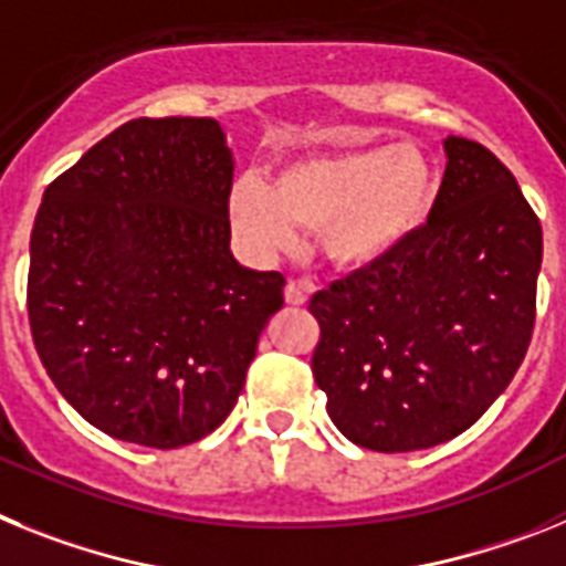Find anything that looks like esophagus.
I'll return each mask as SVG.
<instances>
[{
  "instance_id": "34e87169",
  "label": "esophagus",
  "mask_w": 566,
  "mask_h": 566,
  "mask_svg": "<svg viewBox=\"0 0 566 566\" xmlns=\"http://www.w3.org/2000/svg\"><path fill=\"white\" fill-rule=\"evenodd\" d=\"M307 293H311V287L304 282H287V287H284V302L293 304V307H302V304H307Z\"/></svg>"
}]
</instances>
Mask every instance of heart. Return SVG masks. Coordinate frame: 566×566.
<instances>
[{"label": "heart", "instance_id": "obj_1", "mask_svg": "<svg viewBox=\"0 0 566 566\" xmlns=\"http://www.w3.org/2000/svg\"><path fill=\"white\" fill-rule=\"evenodd\" d=\"M439 170L419 145H353L282 161L273 181H233L228 213L255 259L293 250L298 228L318 230L324 262L370 273L399 259L430 228Z\"/></svg>", "mask_w": 566, "mask_h": 566}]
</instances>
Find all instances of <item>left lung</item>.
Masks as SVG:
<instances>
[{"mask_svg": "<svg viewBox=\"0 0 566 566\" xmlns=\"http://www.w3.org/2000/svg\"><path fill=\"white\" fill-rule=\"evenodd\" d=\"M436 213L419 242L316 293L313 378L342 436L378 453L444 444L484 416L524 361L542 224L479 142L447 136Z\"/></svg>", "mask_w": 566, "mask_h": 566, "instance_id": "1", "label": "left lung"}]
</instances>
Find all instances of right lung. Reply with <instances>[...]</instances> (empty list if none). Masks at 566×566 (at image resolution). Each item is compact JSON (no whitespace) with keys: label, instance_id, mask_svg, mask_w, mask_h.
Returning a JSON list of instances; mask_svg holds the SVG:
<instances>
[{"label":"right lung","instance_id":"add662e5","mask_svg":"<svg viewBox=\"0 0 566 566\" xmlns=\"http://www.w3.org/2000/svg\"><path fill=\"white\" fill-rule=\"evenodd\" d=\"M233 150L216 119H134L42 196L28 316L67 405L102 432L174 450L222 424L284 276L230 253Z\"/></svg>","mask_w":566,"mask_h":566}]
</instances>
